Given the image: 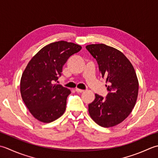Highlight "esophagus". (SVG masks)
<instances>
[{
    "label": "esophagus",
    "instance_id": "obj_1",
    "mask_svg": "<svg viewBox=\"0 0 158 158\" xmlns=\"http://www.w3.org/2000/svg\"><path fill=\"white\" fill-rule=\"evenodd\" d=\"M76 91L77 93H82V92H84V90L79 89H76Z\"/></svg>",
    "mask_w": 158,
    "mask_h": 158
}]
</instances>
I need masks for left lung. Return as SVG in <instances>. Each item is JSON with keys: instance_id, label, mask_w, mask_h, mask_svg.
Returning <instances> with one entry per match:
<instances>
[{"instance_id": "obj_1", "label": "left lung", "mask_w": 158, "mask_h": 158, "mask_svg": "<svg viewBox=\"0 0 158 158\" xmlns=\"http://www.w3.org/2000/svg\"><path fill=\"white\" fill-rule=\"evenodd\" d=\"M86 48L97 60L108 91L106 99L95 95L89 104V115L102 127H114L130 115L136 104L139 86L136 72L127 58L113 47L99 44Z\"/></svg>"}]
</instances>
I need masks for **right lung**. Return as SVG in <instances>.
<instances>
[{
	"label": "right lung",
	"mask_w": 158,
	"mask_h": 158,
	"mask_svg": "<svg viewBox=\"0 0 158 158\" xmlns=\"http://www.w3.org/2000/svg\"><path fill=\"white\" fill-rule=\"evenodd\" d=\"M82 49L81 46L59 41L51 43L32 58L22 73L20 93L24 103L39 121L48 123L65 111L71 91L57 81L67 59Z\"/></svg>",
	"instance_id": "right-lung-1"
}]
</instances>
